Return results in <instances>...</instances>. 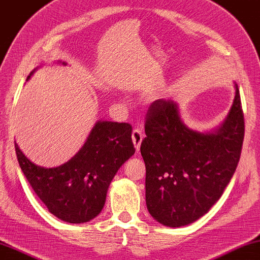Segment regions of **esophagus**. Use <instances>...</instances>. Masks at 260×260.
Instances as JSON below:
<instances>
[{
    "mask_svg": "<svg viewBox=\"0 0 260 260\" xmlns=\"http://www.w3.org/2000/svg\"><path fill=\"white\" fill-rule=\"evenodd\" d=\"M142 139H144V134H142V132L139 128L133 129V132H132V140H133V144L135 146V148H137V151L140 149Z\"/></svg>",
    "mask_w": 260,
    "mask_h": 260,
    "instance_id": "1",
    "label": "esophagus"
}]
</instances>
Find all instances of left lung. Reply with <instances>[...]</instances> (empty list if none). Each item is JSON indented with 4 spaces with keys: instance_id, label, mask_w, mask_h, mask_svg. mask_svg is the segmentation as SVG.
<instances>
[{
    "instance_id": "left-lung-1",
    "label": "left lung",
    "mask_w": 260,
    "mask_h": 260,
    "mask_svg": "<svg viewBox=\"0 0 260 260\" xmlns=\"http://www.w3.org/2000/svg\"><path fill=\"white\" fill-rule=\"evenodd\" d=\"M244 132L237 85L224 122L208 133L188 128L173 100L153 102L140 147L146 166V205L152 217L165 226L180 228L206 214L238 166Z\"/></svg>"
}]
</instances>
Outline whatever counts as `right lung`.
Returning a JSON list of instances; mask_svg holds the SVG:
<instances>
[{
    "mask_svg": "<svg viewBox=\"0 0 260 260\" xmlns=\"http://www.w3.org/2000/svg\"><path fill=\"white\" fill-rule=\"evenodd\" d=\"M15 151L24 177L50 213L66 222L82 224L104 208L109 184L135 148L129 123L98 121L82 148L58 167L35 165L16 142Z\"/></svg>",
    "mask_w": 260,
    "mask_h": 260,
    "instance_id": "right-lung-1",
    "label": "right lung"
}]
</instances>
